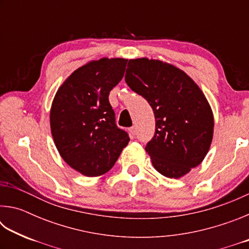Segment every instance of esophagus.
<instances>
[{
	"instance_id": "1",
	"label": "esophagus",
	"mask_w": 249,
	"mask_h": 249,
	"mask_svg": "<svg viewBox=\"0 0 249 249\" xmlns=\"http://www.w3.org/2000/svg\"><path fill=\"white\" fill-rule=\"evenodd\" d=\"M136 133H137V129H136V127H135V126H133V127L129 128V135L132 137H134L135 135H136Z\"/></svg>"
}]
</instances>
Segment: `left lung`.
Returning <instances> with one entry per match:
<instances>
[{
  "label": "left lung",
  "instance_id": "1",
  "mask_svg": "<svg viewBox=\"0 0 249 249\" xmlns=\"http://www.w3.org/2000/svg\"><path fill=\"white\" fill-rule=\"evenodd\" d=\"M125 81L153 108L156 129L146 145L155 169L178 179L203 161L213 138L214 117L199 86L176 66L130 59Z\"/></svg>",
  "mask_w": 249,
  "mask_h": 249
}]
</instances>
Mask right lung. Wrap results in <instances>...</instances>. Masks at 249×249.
I'll list each match as a JSON object with an SVG mask.
<instances>
[{
	"instance_id": "right-lung-1",
	"label": "right lung",
	"mask_w": 249,
	"mask_h": 249,
	"mask_svg": "<svg viewBox=\"0 0 249 249\" xmlns=\"http://www.w3.org/2000/svg\"><path fill=\"white\" fill-rule=\"evenodd\" d=\"M127 59L102 58L74 70L59 88L50 108V128L59 154L87 177L114 166L129 142L117 127L108 94L124 77Z\"/></svg>"
}]
</instances>
